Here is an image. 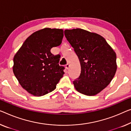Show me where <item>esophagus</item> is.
<instances>
[{
	"instance_id": "34e87169",
	"label": "esophagus",
	"mask_w": 131,
	"mask_h": 131,
	"mask_svg": "<svg viewBox=\"0 0 131 131\" xmlns=\"http://www.w3.org/2000/svg\"><path fill=\"white\" fill-rule=\"evenodd\" d=\"M69 63H67V64H66V65H65V67H66V69H69Z\"/></svg>"
}]
</instances>
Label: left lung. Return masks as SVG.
Wrapping results in <instances>:
<instances>
[{
  "label": "left lung",
  "mask_w": 131,
  "mask_h": 131,
  "mask_svg": "<svg viewBox=\"0 0 131 131\" xmlns=\"http://www.w3.org/2000/svg\"><path fill=\"white\" fill-rule=\"evenodd\" d=\"M64 33L81 64V74L73 82L74 87L85 95H97L115 75V52L105 38L96 33L80 28L66 29Z\"/></svg>",
  "instance_id": "8db88e82"
}]
</instances>
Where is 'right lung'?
I'll return each mask as SVG.
<instances>
[{"instance_id": "1", "label": "right lung", "mask_w": 131, "mask_h": 131, "mask_svg": "<svg viewBox=\"0 0 131 131\" xmlns=\"http://www.w3.org/2000/svg\"><path fill=\"white\" fill-rule=\"evenodd\" d=\"M63 29L44 28L34 32L23 43L13 58V72L28 92L41 96L53 91L64 74L59 55L50 52L59 46Z\"/></svg>"}]
</instances>
